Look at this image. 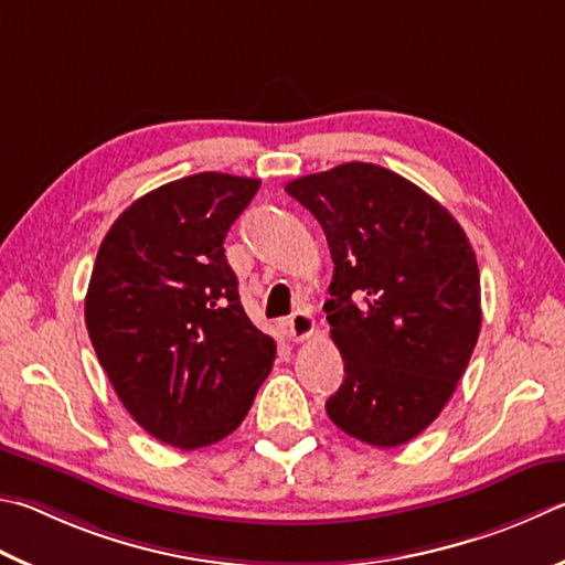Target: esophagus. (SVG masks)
I'll list each match as a JSON object with an SVG mask.
<instances>
[{"mask_svg": "<svg viewBox=\"0 0 565 565\" xmlns=\"http://www.w3.org/2000/svg\"><path fill=\"white\" fill-rule=\"evenodd\" d=\"M286 328H289V335L294 338V341H303V338H309L313 333L316 321L309 311H296L289 316Z\"/></svg>", "mask_w": 565, "mask_h": 565, "instance_id": "1", "label": "esophagus"}]
</instances>
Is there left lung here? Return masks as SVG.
I'll return each instance as SVG.
<instances>
[{"label":"left lung","mask_w":565,"mask_h":565,"mask_svg":"<svg viewBox=\"0 0 565 565\" xmlns=\"http://www.w3.org/2000/svg\"><path fill=\"white\" fill-rule=\"evenodd\" d=\"M286 192L321 224L335 264L323 311L345 377L326 413L365 445H405L443 413L477 345L475 249L443 204L373 162Z\"/></svg>","instance_id":"8db88e82"}]
</instances>
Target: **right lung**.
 Listing matches in <instances>:
<instances>
[{
	"instance_id": "add662e5",
	"label": "right lung",
	"mask_w": 565,
	"mask_h": 565,
	"mask_svg": "<svg viewBox=\"0 0 565 565\" xmlns=\"http://www.w3.org/2000/svg\"><path fill=\"white\" fill-rule=\"evenodd\" d=\"M259 180L198 172L142 194L113 222L90 274L86 328L130 417L200 449L242 425L276 355L244 313L224 237Z\"/></svg>"
}]
</instances>
